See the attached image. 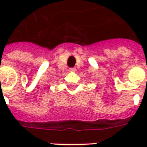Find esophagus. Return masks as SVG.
<instances>
[{
	"instance_id": "1",
	"label": "esophagus",
	"mask_w": 147,
	"mask_h": 147,
	"mask_svg": "<svg viewBox=\"0 0 147 147\" xmlns=\"http://www.w3.org/2000/svg\"><path fill=\"white\" fill-rule=\"evenodd\" d=\"M69 71H72V72H74V71H76V68H75V67H71V68H70V69H69Z\"/></svg>"
}]
</instances>
